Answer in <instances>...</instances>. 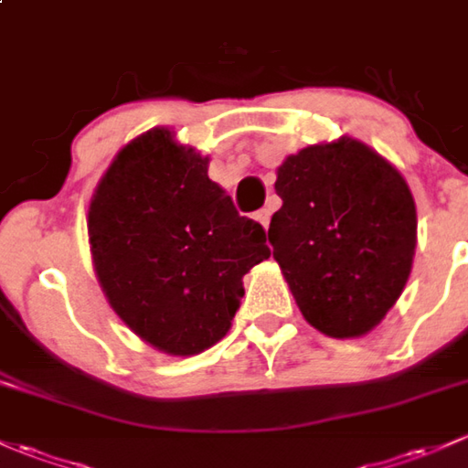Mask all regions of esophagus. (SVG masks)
Returning <instances> with one entry per match:
<instances>
[{
  "mask_svg": "<svg viewBox=\"0 0 468 468\" xmlns=\"http://www.w3.org/2000/svg\"><path fill=\"white\" fill-rule=\"evenodd\" d=\"M270 216H272V212H270V209H259V212H256V220H259V223L263 225V229H268Z\"/></svg>",
  "mask_w": 468,
  "mask_h": 468,
  "instance_id": "1",
  "label": "esophagus"
}]
</instances>
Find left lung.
I'll return each instance as SVG.
<instances>
[{"mask_svg":"<svg viewBox=\"0 0 468 468\" xmlns=\"http://www.w3.org/2000/svg\"><path fill=\"white\" fill-rule=\"evenodd\" d=\"M268 239L301 314L335 339L368 335L413 268L417 212L404 176L361 140L310 144L276 169Z\"/></svg>","mask_w":468,"mask_h":468,"instance_id":"obj_1","label":"left lung"}]
</instances>
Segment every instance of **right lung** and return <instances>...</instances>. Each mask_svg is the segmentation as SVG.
Returning a JSON list of instances; mask_svg holds the SVG:
<instances>
[{
	"label": "right lung",
	"mask_w": 468,
	"mask_h": 468,
	"mask_svg": "<svg viewBox=\"0 0 468 468\" xmlns=\"http://www.w3.org/2000/svg\"><path fill=\"white\" fill-rule=\"evenodd\" d=\"M209 158L154 127L124 144L87 216L93 270L113 313L174 356L232 328L243 276L270 259L265 232L207 176Z\"/></svg>",
	"instance_id": "obj_1"
}]
</instances>
